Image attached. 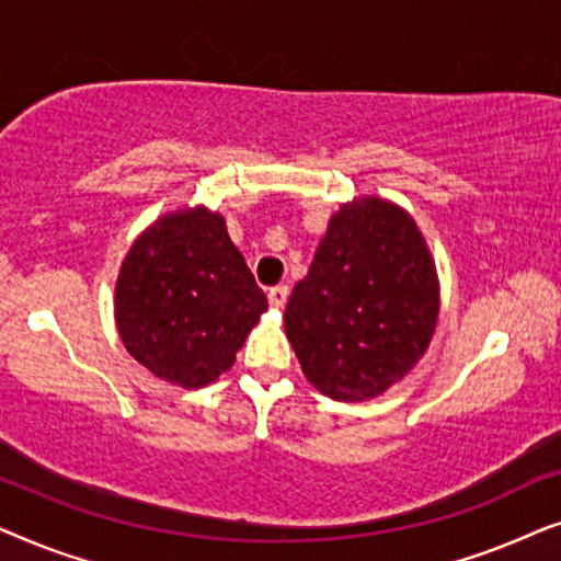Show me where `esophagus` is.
Listing matches in <instances>:
<instances>
[{
    "label": "esophagus",
    "instance_id": "obj_1",
    "mask_svg": "<svg viewBox=\"0 0 561 561\" xmlns=\"http://www.w3.org/2000/svg\"><path fill=\"white\" fill-rule=\"evenodd\" d=\"M267 301H271L273 309H283L288 301V286H273L267 290Z\"/></svg>",
    "mask_w": 561,
    "mask_h": 561
}]
</instances>
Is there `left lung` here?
Returning <instances> with one entry per match:
<instances>
[{"mask_svg": "<svg viewBox=\"0 0 561 561\" xmlns=\"http://www.w3.org/2000/svg\"><path fill=\"white\" fill-rule=\"evenodd\" d=\"M439 286L424 237L396 204L357 198L329 221L286 306L304 375L336 401L375 398L432 342Z\"/></svg>", "mask_w": 561, "mask_h": 561, "instance_id": "left-lung-1", "label": "left lung"}]
</instances>
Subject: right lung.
I'll use <instances>...</instances> for the list:
<instances>
[{
	"label": "right lung",
	"instance_id": "right-lung-1",
	"mask_svg": "<svg viewBox=\"0 0 561 561\" xmlns=\"http://www.w3.org/2000/svg\"><path fill=\"white\" fill-rule=\"evenodd\" d=\"M114 301L129 355L183 388L227 373L267 309L225 219L206 209L156 221L122 263Z\"/></svg>",
	"mask_w": 561,
	"mask_h": 561
}]
</instances>
